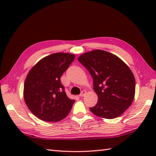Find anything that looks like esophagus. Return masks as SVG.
<instances>
[{
    "label": "esophagus",
    "mask_w": 156,
    "mask_h": 156,
    "mask_svg": "<svg viewBox=\"0 0 156 156\" xmlns=\"http://www.w3.org/2000/svg\"><path fill=\"white\" fill-rule=\"evenodd\" d=\"M86 94H87V91H85V90H82V91L81 92L80 94V97H84Z\"/></svg>",
    "instance_id": "esophagus-1"
}]
</instances>
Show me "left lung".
Returning a JSON list of instances; mask_svg holds the SVG:
<instances>
[{
	"label": "left lung",
	"instance_id": "1",
	"mask_svg": "<svg viewBox=\"0 0 156 156\" xmlns=\"http://www.w3.org/2000/svg\"><path fill=\"white\" fill-rule=\"evenodd\" d=\"M78 61L93 78V88L98 102L90 111L98 117H118L134 99L135 80L131 70L115 55L96 49L81 55Z\"/></svg>",
	"mask_w": 156,
	"mask_h": 156
}]
</instances>
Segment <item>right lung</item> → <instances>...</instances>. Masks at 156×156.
I'll return each instance as SVG.
<instances>
[{"instance_id": "obj_1", "label": "right lung", "mask_w": 156, "mask_h": 156, "mask_svg": "<svg viewBox=\"0 0 156 156\" xmlns=\"http://www.w3.org/2000/svg\"><path fill=\"white\" fill-rule=\"evenodd\" d=\"M74 58V54L55 53L41 59L28 73L23 91L25 102L41 120L58 122L70 111L75 100L66 95L60 78Z\"/></svg>"}]
</instances>
